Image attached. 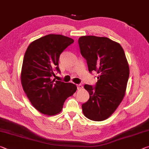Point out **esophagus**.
<instances>
[{
    "label": "esophagus",
    "mask_w": 149,
    "mask_h": 149,
    "mask_svg": "<svg viewBox=\"0 0 149 149\" xmlns=\"http://www.w3.org/2000/svg\"><path fill=\"white\" fill-rule=\"evenodd\" d=\"M77 89L78 90H81V89H82L83 88H84V87H83V85L81 84L77 85Z\"/></svg>",
    "instance_id": "esophagus-1"
}]
</instances>
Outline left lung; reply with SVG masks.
I'll return each mask as SVG.
<instances>
[{
    "label": "left lung",
    "mask_w": 149,
    "mask_h": 149,
    "mask_svg": "<svg viewBox=\"0 0 149 149\" xmlns=\"http://www.w3.org/2000/svg\"><path fill=\"white\" fill-rule=\"evenodd\" d=\"M78 42L89 72L99 74L95 87L84 85L89 99L82 104L83 113L91 120H105L115 112L125 94L130 68L124 50L120 43L104 37L82 36Z\"/></svg>",
    "instance_id": "left-lung-1"
}]
</instances>
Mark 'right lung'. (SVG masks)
<instances>
[{"label": "right lung", "mask_w": 149, "mask_h": 149, "mask_svg": "<svg viewBox=\"0 0 149 149\" xmlns=\"http://www.w3.org/2000/svg\"><path fill=\"white\" fill-rule=\"evenodd\" d=\"M74 42L64 35L49 34L31 42L26 50L22 67V85L33 107L42 114H59L65 100L76 91L75 84L51 79L54 70L60 72V54Z\"/></svg>", "instance_id": "1"}]
</instances>
